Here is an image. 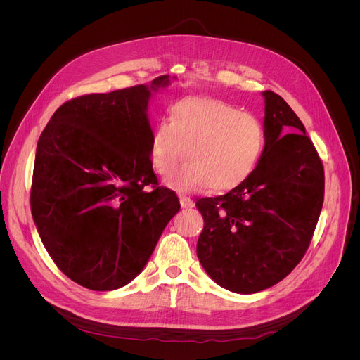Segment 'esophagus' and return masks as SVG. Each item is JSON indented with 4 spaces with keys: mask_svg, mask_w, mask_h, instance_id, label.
<instances>
[{
    "mask_svg": "<svg viewBox=\"0 0 360 360\" xmlns=\"http://www.w3.org/2000/svg\"><path fill=\"white\" fill-rule=\"evenodd\" d=\"M180 205H181V209H192V207L195 205V202L189 197H184V195H180Z\"/></svg>",
    "mask_w": 360,
    "mask_h": 360,
    "instance_id": "obj_1",
    "label": "esophagus"
}]
</instances>
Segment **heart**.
Wrapping results in <instances>:
<instances>
[{
  "label": "heart",
  "mask_w": 360,
  "mask_h": 360,
  "mask_svg": "<svg viewBox=\"0 0 360 360\" xmlns=\"http://www.w3.org/2000/svg\"><path fill=\"white\" fill-rule=\"evenodd\" d=\"M266 132L259 120L212 97H184L169 108V123H156L150 136V163L181 193L217 192L243 184L263 158Z\"/></svg>",
  "instance_id": "heart-1"
}]
</instances>
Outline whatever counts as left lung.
<instances>
[{"label":"left lung","mask_w":360,"mask_h":360,"mask_svg":"<svg viewBox=\"0 0 360 360\" xmlns=\"http://www.w3.org/2000/svg\"><path fill=\"white\" fill-rule=\"evenodd\" d=\"M266 147L240 186L201 198L197 255L217 285L254 294L274 287L299 264L324 198L323 163L304 126L274 91H263Z\"/></svg>","instance_id":"obj_1"}]
</instances>
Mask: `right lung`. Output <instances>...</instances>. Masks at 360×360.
Returning <instances> with one entry per match:
<instances>
[{"mask_svg":"<svg viewBox=\"0 0 360 360\" xmlns=\"http://www.w3.org/2000/svg\"><path fill=\"white\" fill-rule=\"evenodd\" d=\"M171 79L76 97L39 138L32 219L53 263L85 288L112 291L134 281L180 210L150 163L148 103Z\"/></svg>","mask_w":360,"mask_h":360,"instance_id":"right-lung-1","label":"right lung"}]
</instances>
